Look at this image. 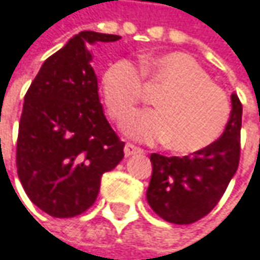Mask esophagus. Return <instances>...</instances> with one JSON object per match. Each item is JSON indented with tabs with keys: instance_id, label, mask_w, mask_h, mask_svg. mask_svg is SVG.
I'll use <instances>...</instances> for the list:
<instances>
[{
	"instance_id": "esophagus-1",
	"label": "esophagus",
	"mask_w": 260,
	"mask_h": 260,
	"mask_svg": "<svg viewBox=\"0 0 260 260\" xmlns=\"http://www.w3.org/2000/svg\"><path fill=\"white\" fill-rule=\"evenodd\" d=\"M142 152L143 151L140 148H137V146H134L131 143H126L124 145V155L126 157H131V155H136V154H142Z\"/></svg>"
}]
</instances>
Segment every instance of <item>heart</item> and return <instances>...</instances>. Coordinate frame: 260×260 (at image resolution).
<instances>
[{
    "label": "heart",
    "instance_id": "1",
    "mask_svg": "<svg viewBox=\"0 0 260 260\" xmlns=\"http://www.w3.org/2000/svg\"><path fill=\"white\" fill-rule=\"evenodd\" d=\"M142 74L163 91L154 100L157 111L136 114L123 126L127 136L140 142H168L171 149L183 154L219 139L230 115L229 99L190 54L148 56L142 60ZM102 95L114 120L129 117L143 95L139 70L127 60L111 63L102 76Z\"/></svg>",
    "mask_w": 260,
    "mask_h": 260
}]
</instances>
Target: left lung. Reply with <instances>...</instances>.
<instances>
[{
	"label": "left lung",
	"mask_w": 260,
	"mask_h": 260,
	"mask_svg": "<svg viewBox=\"0 0 260 260\" xmlns=\"http://www.w3.org/2000/svg\"><path fill=\"white\" fill-rule=\"evenodd\" d=\"M241 126L242 105L232 94L230 118L216 142L186 157L151 155L152 177L146 200L160 218L172 224H192L218 204L238 171Z\"/></svg>",
	"instance_id": "8db88e82"
}]
</instances>
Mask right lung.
Segmentation results:
<instances>
[{
    "instance_id": "right-lung-1",
    "label": "right lung",
    "mask_w": 260,
    "mask_h": 260,
    "mask_svg": "<svg viewBox=\"0 0 260 260\" xmlns=\"http://www.w3.org/2000/svg\"><path fill=\"white\" fill-rule=\"evenodd\" d=\"M120 36L74 35L41 67L19 121L16 168L30 201L54 218L88 210L105 172L124 157V143L109 126L99 100L89 45Z\"/></svg>"
}]
</instances>
